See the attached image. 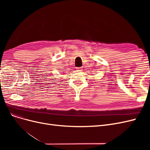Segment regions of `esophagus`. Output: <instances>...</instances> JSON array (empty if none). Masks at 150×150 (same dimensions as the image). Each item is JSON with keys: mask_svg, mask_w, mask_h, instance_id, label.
Returning a JSON list of instances; mask_svg holds the SVG:
<instances>
[{"mask_svg": "<svg viewBox=\"0 0 150 150\" xmlns=\"http://www.w3.org/2000/svg\"><path fill=\"white\" fill-rule=\"evenodd\" d=\"M77 69H78V70H79V71H81V67H78Z\"/></svg>", "mask_w": 150, "mask_h": 150, "instance_id": "34e87169", "label": "esophagus"}]
</instances>
